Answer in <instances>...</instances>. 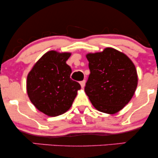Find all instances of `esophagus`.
I'll return each mask as SVG.
<instances>
[{
    "label": "esophagus",
    "mask_w": 158,
    "mask_h": 158,
    "mask_svg": "<svg viewBox=\"0 0 158 158\" xmlns=\"http://www.w3.org/2000/svg\"><path fill=\"white\" fill-rule=\"evenodd\" d=\"M79 83H80V85H81V88H84V87H85V80H82V81H80V82H79Z\"/></svg>",
    "instance_id": "obj_1"
}]
</instances>
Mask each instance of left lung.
I'll use <instances>...</instances> for the list:
<instances>
[{
    "label": "left lung",
    "instance_id": "obj_1",
    "mask_svg": "<svg viewBox=\"0 0 158 158\" xmlns=\"http://www.w3.org/2000/svg\"><path fill=\"white\" fill-rule=\"evenodd\" d=\"M90 73L85 91L96 109L113 114L123 109L137 86L135 64L123 52L111 48L88 53Z\"/></svg>",
    "mask_w": 158,
    "mask_h": 158
}]
</instances>
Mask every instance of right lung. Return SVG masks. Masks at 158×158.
Segmentation results:
<instances>
[{"label":"right lung","instance_id":"right-lung-1","mask_svg":"<svg viewBox=\"0 0 158 158\" xmlns=\"http://www.w3.org/2000/svg\"><path fill=\"white\" fill-rule=\"evenodd\" d=\"M71 53L49 51L28 73L27 91L30 101L40 111L56 117L70 109L81 88L70 79L72 70L66 64Z\"/></svg>","mask_w":158,"mask_h":158}]
</instances>
